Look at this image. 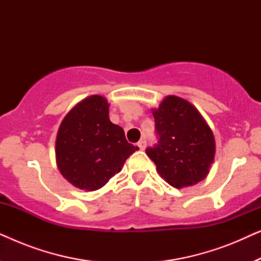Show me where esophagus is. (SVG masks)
<instances>
[{
	"instance_id": "34e87169",
	"label": "esophagus",
	"mask_w": 261,
	"mask_h": 261,
	"mask_svg": "<svg viewBox=\"0 0 261 261\" xmlns=\"http://www.w3.org/2000/svg\"><path fill=\"white\" fill-rule=\"evenodd\" d=\"M138 146H139V148H140V149H145L146 148V140H145V139H141V140L138 142Z\"/></svg>"
}]
</instances>
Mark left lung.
I'll return each instance as SVG.
<instances>
[{
  "label": "left lung",
  "mask_w": 261,
  "mask_h": 261,
  "mask_svg": "<svg viewBox=\"0 0 261 261\" xmlns=\"http://www.w3.org/2000/svg\"><path fill=\"white\" fill-rule=\"evenodd\" d=\"M158 142L146 148L160 176L174 188L194 185L206 177L215 155V139L191 103L167 96L153 109Z\"/></svg>",
  "instance_id": "1"
}]
</instances>
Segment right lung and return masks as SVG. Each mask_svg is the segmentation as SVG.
<instances>
[{
    "label": "right lung",
    "instance_id": "add662e5",
    "mask_svg": "<svg viewBox=\"0 0 261 261\" xmlns=\"http://www.w3.org/2000/svg\"><path fill=\"white\" fill-rule=\"evenodd\" d=\"M122 128L109 120V105L94 95L74 106L64 117L56 141L57 165L78 189L95 191L121 171L137 151Z\"/></svg>",
    "mask_w": 261,
    "mask_h": 261
}]
</instances>
